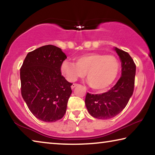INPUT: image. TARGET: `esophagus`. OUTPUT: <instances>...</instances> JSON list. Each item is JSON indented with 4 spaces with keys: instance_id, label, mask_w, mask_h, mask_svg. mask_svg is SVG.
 I'll use <instances>...</instances> for the list:
<instances>
[{
    "instance_id": "obj_1",
    "label": "esophagus",
    "mask_w": 155,
    "mask_h": 155,
    "mask_svg": "<svg viewBox=\"0 0 155 155\" xmlns=\"http://www.w3.org/2000/svg\"><path fill=\"white\" fill-rule=\"evenodd\" d=\"M77 86H78V84H73L72 86H71V88H72V89H73V88L77 87Z\"/></svg>"
}]
</instances>
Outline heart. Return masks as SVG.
I'll list each match as a JSON object with an SVG mask.
<instances>
[{
  "label": "heart",
  "mask_w": 155,
  "mask_h": 155,
  "mask_svg": "<svg viewBox=\"0 0 155 155\" xmlns=\"http://www.w3.org/2000/svg\"><path fill=\"white\" fill-rule=\"evenodd\" d=\"M75 63L63 61L60 72L68 82H73L84 77L87 73L88 83L95 91H105L117 78L120 64L113 55L101 53H88L75 58Z\"/></svg>",
  "instance_id": "obj_1"
}]
</instances>
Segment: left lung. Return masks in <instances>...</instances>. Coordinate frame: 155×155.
I'll return each instance as SVG.
<instances>
[{
  "label": "left lung",
  "instance_id": "1",
  "mask_svg": "<svg viewBox=\"0 0 155 155\" xmlns=\"http://www.w3.org/2000/svg\"><path fill=\"white\" fill-rule=\"evenodd\" d=\"M120 58L121 75L117 82L102 94L87 93L85 104L90 115L100 120L113 118L123 110L133 95L135 85L136 65L127 52L115 47Z\"/></svg>",
  "mask_w": 155,
  "mask_h": 155
}]
</instances>
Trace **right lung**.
Segmentation results:
<instances>
[{
	"label": "right lung",
	"mask_w": 155,
	"mask_h": 155,
	"mask_svg": "<svg viewBox=\"0 0 155 155\" xmlns=\"http://www.w3.org/2000/svg\"><path fill=\"white\" fill-rule=\"evenodd\" d=\"M67 55L54 45L28 53L20 68L21 94L29 110L45 122L64 117L71 85L62 75L60 66Z\"/></svg>",
	"instance_id": "obj_1"
}]
</instances>
